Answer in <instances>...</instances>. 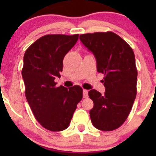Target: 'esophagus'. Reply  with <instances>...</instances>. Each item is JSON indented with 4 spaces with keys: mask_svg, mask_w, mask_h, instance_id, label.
<instances>
[{
    "mask_svg": "<svg viewBox=\"0 0 156 156\" xmlns=\"http://www.w3.org/2000/svg\"><path fill=\"white\" fill-rule=\"evenodd\" d=\"M88 97V90L83 89V98H87Z\"/></svg>",
    "mask_w": 156,
    "mask_h": 156,
    "instance_id": "1",
    "label": "esophagus"
}]
</instances>
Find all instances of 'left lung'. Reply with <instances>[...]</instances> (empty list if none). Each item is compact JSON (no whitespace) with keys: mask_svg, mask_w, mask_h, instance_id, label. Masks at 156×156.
I'll return each instance as SVG.
<instances>
[{"mask_svg":"<svg viewBox=\"0 0 156 156\" xmlns=\"http://www.w3.org/2000/svg\"><path fill=\"white\" fill-rule=\"evenodd\" d=\"M80 39L94 55L97 72L104 74V94L95 89L88 93L94 102L89 112L91 122L101 131H113L126 120L136 97L138 72L133 51L112 32L83 34Z\"/></svg>","mask_w":156,"mask_h":156,"instance_id":"8db88e82","label":"left lung"}]
</instances>
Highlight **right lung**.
I'll list each match as a JSON object with an SVG mask.
<instances>
[{
    "instance_id": "add662e5",
    "label": "right lung",
    "mask_w": 156,
    "mask_h": 156,
    "mask_svg": "<svg viewBox=\"0 0 156 156\" xmlns=\"http://www.w3.org/2000/svg\"><path fill=\"white\" fill-rule=\"evenodd\" d=\"M79 35H47L31 44L23 57L22 76L25 97L37 121L51 131L69 126L76 105L82 99L80 86L57 87L63 59L78 40Z\"/></svg>"
}]
</instances>
